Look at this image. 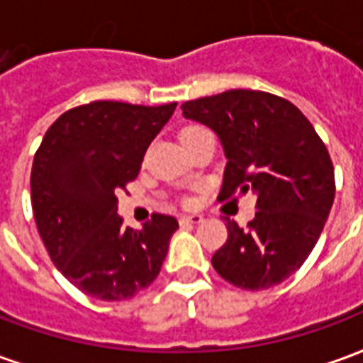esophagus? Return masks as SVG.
<instances>
[{"label": "esophagus", "instance_id": "1", "mask_svg": "<svg viewBox=\"0 0 363 363\" xmlns=\"http://www.w3.org/2000/svg\"><path fill=\"white\" fill-rule=\"evenodd\" d=\"M184 225V223H190V225H198V223H202L204 221V216H200V213H190V216H181V220H179Z\"/></svg>", "mask_w": 363, "mask_h": 363}]
</instances>
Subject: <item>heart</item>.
<instances>
[{"instance_id": "obj_1", "label": "heart", "mask_w": 363, "mask_h": 363, "mask_svg": "<svg viewBox=\"0 0 363 363\" xmlns=\"http://www.w3.org/2000/svg\"><path fill=\"white\" fill-rule=\"evenodd\" d=\"M189 130H196V126H192V128H184L182 132H189Z\"/></svg>"}]
</instances>
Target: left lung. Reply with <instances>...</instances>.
I'll use <instances>...</instances> for the list:
<instances>
[{"instance_id":"1","label":"left lung","mask_w":363,"mask_h":363,"mask_svg":"<svg viewBox=\"0 0 363 363\" xmlns=\"http://www.w3.org/2000/svg\"><path fill=\"white\" fill-rule=\"evenodd\" d=\"M181 108L220 138L228 159L220 196L257 198L249 229L225 221L228 241L212 257L216 272L251 291L288 280L311 255L335 200L325 143L297 106L262 91L233 89Z\"/></svg>"}]
</instances>
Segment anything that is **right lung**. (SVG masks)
I'll use <instances>...</instances> for the list:
<instances>
[{
	"instance_id": "right-lung-1",
	"label": "right lung",
	"mask_w": 363,
	"mask_h": 363,
	"mask_svg": "<svg viewBox=\"0 0 363 363\" xmlns=\"http://www.w3.org/2000/svg\"><path fill=\"white\" fill-rule=\"evenodd\" d=\"M174 108L177 103L83 104L64 112L36 151L30 198L38 233L54 267L95 299L122 301L147 288L179 229L163 213L142 229L124 228L116 198L138 177Z\"/></svg>"
}]
</instances>
